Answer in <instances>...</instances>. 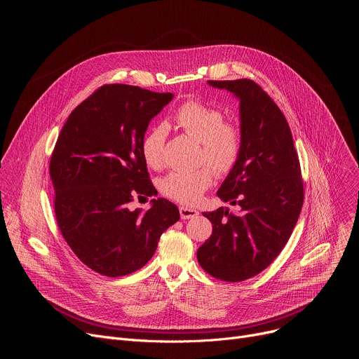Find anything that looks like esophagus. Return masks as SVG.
<instances>
[{
    "label": "esophagus",
    "mask_w": 359,
    "mask_h": 359,
    "mask_svg": "<svg viewBox=\"0 0 359 359\" xmlns=\"http://www.w3.org/2000/svg\"><path fill=\"white\" fill-rule=\"evenodd\" d=\"M179 210H180V217H182L183 220L193 219V217H196V216L198 215V212H197L196 209H190V208H184V206H180Z\"/></svg>",
    "instance_id": "34e87169"
}]
</instances>
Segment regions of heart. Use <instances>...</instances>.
<instances>
[{"mask_svg": "<svg viewBox=\"0 0 359 359\" xmlns=\"http://www.w3.org/2000/svg\"><path fill=\"white\" fill-rule=\"evenodd\" d=\"M175 125L200 142L198 162L209 164L191 172H172L161 180V191L186 206L196 204L204 191L215 182V173L219 177L230 175L237 166L244 137L241 128L230 121L222 109L204 104L200 100H187L182 104L175 115ZM169 129L165 123L151 126L140 143L142 156L146 165L159 170L165 165V144Z\"/></svg>", "mask_w": 359, "mask_h": 359, "instance_id": "b5f03b06", "label": "heart"}]
</instances>
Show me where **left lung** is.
Wrapping results in <instances>:
<instances>
[{"mask_svg":"<svg viewBox=\"0 0 359 359\" xmlns=\"http://www.w3.org/2000/svg\"><path fill=\"white\" fill-rule=\"evenodd\" d=\"M240 99L241 158L217 196L238 208L203 213L213 224L197 262L212 277L238 283L267 269L287 244L301 212L304 182L291 129L270 95L251 79L209 81Z\"/></svg>","mask_w":359,"mask_h":359,"instance_id":"obj_1","label":"left lung"}]
</instances>
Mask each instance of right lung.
I'll return each instance as SVG.
<instances>
[{"mask_svg":"<svg viewBox=\"0 0 359 359\" xmlns=\"http://www.w3.org/2000/svg\"><path fill=\"white\" fill-rule=\"evenodd\" d=\"M133 85L97 88L71 112L49 162L58 227L76 257L97 274L122 277L142 269L162 233L179 219L176 204L135 197L155 191L140 143L151 118L172 100Z\"/></svg>","mask_w":359,"mask_h":359,"instance_id":"obj_1","label":"right lung"}]
</instances>
